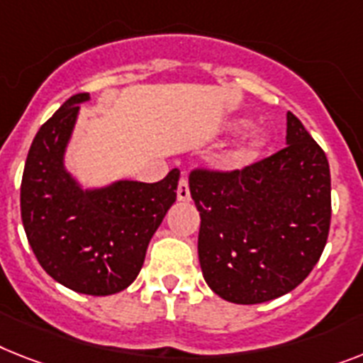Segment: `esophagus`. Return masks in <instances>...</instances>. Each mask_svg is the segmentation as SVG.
Segmentation results:
<instances>
[{
	"label": "esophagus",
	"mask_w": 363,
	"mask_h": 363,
	"mask_svg": "<svg viewBox=\"0 0 363 363\" xmlns=\"http://www.w3.org/2000/svg\"><path fill=\"white\" fill-rule=\"evenodd\" d=\"M176 194H178V200H179V202H189V200H191V191H189L187 178H182V179H179L178 191H176Z\"/></svg>",
	"instance_id": "1"
}]
</instances>
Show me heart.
<instances>
[{
	"instance_id": "obj_1",
	"label": "heart",
	"mask_w": 363,
	"mask_h": 363,
	"mask_svg": "<svg viewBox=\"0 0 363 363\" xmlns=\"http://www.w3.org/2000/svg\"><path fill=\"white\" fill-rule=\"evenodd\" d=\"M267 139L263 133H248L247 137H242L239 143L232 146L226 154L220 157V167L226 170H242L247 169L248 164H252L257 161V157L262 155L265 150Z\"/></svg>"
}]
</instances>
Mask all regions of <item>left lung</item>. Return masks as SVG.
I'll return each mask as SVG.
<instances>
[{"instance_id":"left-lung-1","label":"left lung","mask_w":363,"mask_h":363,"mask_svg":"<svg viewBox=\"0 0 363 363\" xmlns=\"http://www.w3.org/2000/svg\"><path fill=\"white\" fill-rule=\"evenodd\" d=\"M286 148L242 170H193L199 259L220 298L259 304L293 291L319 262L330 230V167L293 113Z\"/></svg>"}]
</instances>
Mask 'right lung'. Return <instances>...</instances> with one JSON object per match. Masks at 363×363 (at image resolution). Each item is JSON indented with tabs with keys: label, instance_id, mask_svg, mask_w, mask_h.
Wrapping results in <instances>:
<instances>
[{
	"label": "right lung",
	"instance_id": "1",
	"mask_svg": "<svg viewBox=\"0 0 363 363\" xmlns=\"http://www.w3.org/2000/svg\"><path fill=\"white\" fill-rule=\"evenodd\" d=\"M89 100V92L68 98L35 135L20 208L42 269L72 291L106 296L125 289L140 272L150 239L176 202L179 170L155 184L118 179L83 187L65 167V154L79 104Z\"/></svg>",
	"mask_w": 363,
	"mask_h": 363
}]
</instances>
